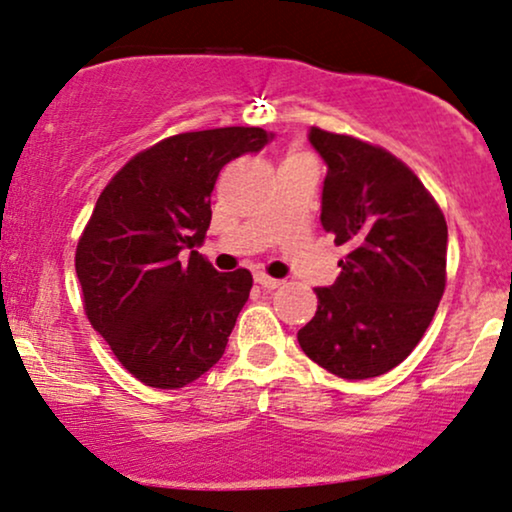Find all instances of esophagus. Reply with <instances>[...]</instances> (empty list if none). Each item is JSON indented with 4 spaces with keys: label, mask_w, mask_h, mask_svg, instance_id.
I'll return each mask as SVG.
<instances>
[{
    "label": "esophagus",
    "mask_w": 512,
    "mask_h": 512,
    "mask_svg": "<svg viewBox=\"0 0 512 512\" xmlns=\"http://www.w3.org/2000/svg\"><path fill=\"white\" fill-rule=\"evenodd\" d=\"M255 283H260L264 290H276V288H281V285H283L281 278H271L267 274H255Z\"/></svg>",
    "instance_id": "1"
}]
</instances>
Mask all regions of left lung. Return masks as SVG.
<instances>
[{
    "instance_id": "8db88e82",
    "label": "left lung",
    "mask_w": 512,
    "mask_h": 512,
    "mask_svg": "<svg viewBox=\"0 0 512 512\" xmlns=\"http://www.w3.org/2000/svg\"><path fill=\"white\" fill-rule=\"evenodd\" d=\"M309 142L327 166L320 222L349 255L337 281L316 288L297 342L337 377H379L414 351L445 292V215L386 149L320 128Z\"/></svg>"
}]
</instances>
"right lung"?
I'll return each instance as SVG.
<instances>
[{"mask_svg":"<svg viewBox=\"0 0 512 512\" xmlns=\"http://www.w3.org/2000/svg\"><path fill=\"white\" fill-rule=\"evenodd\" d=\"M271 138L245 126L173 135L133 156L102 189L74 267L88 320L142 384H192L227 349L252 276L220 274L196 248L206 241L220 170Z\"/></svg>","mask_w":512,"mask_h":512,"instance_id":"obj_1","label":"right lung"}]
</instances>
